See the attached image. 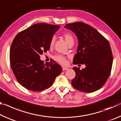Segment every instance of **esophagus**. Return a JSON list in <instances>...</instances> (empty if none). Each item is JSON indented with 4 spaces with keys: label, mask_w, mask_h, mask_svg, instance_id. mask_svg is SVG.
<instances>
[{
    "label": "esophagus",
    "mask_w": 121,
    "mask_h": 121,
    "mask_svg": "<svg viewBox=\"0 0 121 121\" xmlns=\"http://www.w3.org/2000/svg\"><path fill=\"white\" fill-rule=\"evenodd\" d=\"M68 68H66V67H62V70H63V71H65V70H68Z\"/></svg>",
    "instance_id": "obj_1"
}]
</instances>
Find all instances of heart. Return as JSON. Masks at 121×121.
I'll list each match as a JSON object with an SVG mask.
<instances>
[{
	"mask_svg": "<svg viewBox=\"0 0 121 121\" xmlns=\"http://www.w3.org/2000/svg\"><path fill=\"white\" fill-rule=\"evenodd\" d=\"M63 37H64L65 40L66 41L67 43L68 44V45H69L71 42H73V41H74L73 36L70 34L65 33L63 35ZM55 41H56V38H55L54 37H53L51 38V41L50 42V47L51 48H53V46H54ZM53 58H54V60L56 61H57V62H59L62 65H65L67 62V60H66V59H65V57L61 54L55 55L54 57H53Z\"/></svg>",
	"mask_w": 121,
	"mask_h": 121,
	"instance_id": "1",
	"label": "heart"
}]
</instances>
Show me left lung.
<instances>
[{"instance_id": "left-lung-1", "label": "left lung", "mask_w": 121, "mask_h": 121, "mask_svg": "<svg viewBox=\"0 0 121 121\" xmlns=\"http://www.w3.org/2000/svg\"><path fill=\"white\" fill-rule=\"evenodd\" d=\"M65 28L74 32L78 42L73 63L86 66L82 70L73 67L76 76L71 84L84 92L97 91L105 84L111 72L112 54L109 42L92 26L83 22L67 24Z\"/></svg>"}]
</instances>
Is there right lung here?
<instances>
[{
    "instance_id": "obj_1",
    "label": "right lung",
    "mask_w": 121,
    "mask_h": 121,
    "mask_svg": "<svg viewBox=\"0 0 121 121\" xmlns=\"http://www.w3.org/2000/svg\"><path fill=\"white\" fill-rule=\"evenodd\" d=\"M60 26L37 23L19 32L10 49L12 71L20 84L34 92L51 87L62 68L56 62H46L40 59L43 52L50 50L51 38Z\"/></svg>"
}]
</instances>
